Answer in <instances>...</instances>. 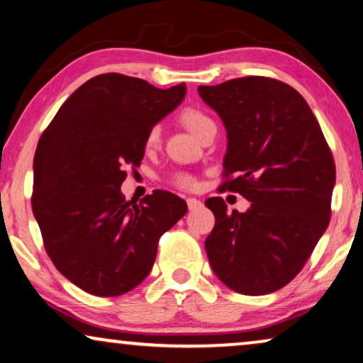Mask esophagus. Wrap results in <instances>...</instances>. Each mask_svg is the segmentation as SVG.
I'll return each mask as SVG.
<instances>
[{"label":"esophagus","mask_w":363,"mask_h":363,"mask_svg":"<svg viewBox=\"0 0 363 363\" xmlns=\"http://www.w3.org/2000/svg\"><path fill=\"white\" fill-rule=\"evenodd\" d=\"M186 205H188V210H198V208H201L203 203L200 200H196V198H186Z\"/></svg>","instance_id":"esophagus-1"}]
</instances>
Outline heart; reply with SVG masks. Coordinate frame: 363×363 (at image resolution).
<instances>
[{"instance_id": "obj_1", "label": "heart", "mask_w": 363, "mask_h": 363, "mask_svg": "<svg viewBox=\"0 0 363 363\" xmlns=\"http://www.w3.org/2000/svg\"><path fill=\"white\" fill-rule=\"evenodd\" d=\"M178 118H180L182 125L185 127L186 130H190L196 138H200L210 127H215V122L211 121V117L198 107H191V106L185 107L180 112ZM158 142H160V128L152 127L147 133L145 142H143V147H145L147 152L155 150V148L158 147ZM173 183H175L177 186L185 188V190H191V188L195 186V180H193L190 175L173 177Z\"/></svg>"}]
</instances>
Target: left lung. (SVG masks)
Returning <instances> with one entry per match:
<instances>
[{
    "label": "left lung",
    "mask_w": 363,
    "mask_h": 363,
    "mask_svg": "<svg viewBox=\"0 0 363 363\" xmlns=\"http://www.w3.org/2000/svg\"><path fill=\"white\" fill-rule=\"evenodd\" d=\"M228 132L221 190L240 193L250 210L228 213L220 196L208 259L230 289L274 292L299 274L330 221L335 163L304 97L277 79L247 76L200 86Z\"/></svg>",
    "instance_id": "8db88e82"
}]
</instances>
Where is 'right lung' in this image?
Returning a JSON list of instances; mask_svg holds the SVG:
<instances>
[{
	"instance_id": "right-lung-1",
	"label": "right lung",
	"mask_w": 363,
	"mask_h": 363,
	"mask_svg": "<svg viewBox=\"0 0 363 363\" xmlns=\"http://www.w3.org/2000/svg\"><path fill=\"white\" fill-rule=\"evenodd\" d=\"M185 82L157 89L108 72L89 79L43 132L34 153L31 205L52 264L101 297L122 296L145 279L158 240L186 203L155 190L127 201V168L140 167L150 128L183 101Z\"/></svg>"
}]
</instances>
